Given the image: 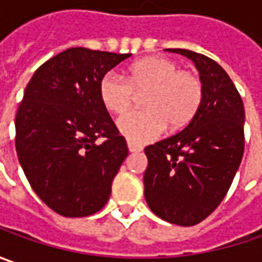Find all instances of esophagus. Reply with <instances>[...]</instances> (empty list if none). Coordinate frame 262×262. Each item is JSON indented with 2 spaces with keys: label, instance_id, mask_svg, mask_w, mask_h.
<instances>
[{
  "label": "esophagus",
  "instance_id": "34e87169",
  "mask_svg": "<svg viewBox=\"0 0 262 262\" xmlns=\"http://www.w3.org/2000/svg\"><path fill=\"white\" fill-rule=\"evenodd\" d=\"M128 150H129L131 153H138V151L143 150V147L138 146V144H134V143H128Z\"/></svg>",
  "mask_w": 262,
  "mask_h": 262
}]
</instances>
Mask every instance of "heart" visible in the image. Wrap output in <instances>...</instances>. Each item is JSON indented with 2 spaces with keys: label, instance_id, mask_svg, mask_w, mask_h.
<instances>
[{
  "label": "heart",
  "instance_id": "heart-1",
  "mask_svg": "<svg viewBox=\"0 0 262 262\" xmlns=\"http://www.w3.org/2000/svg\"><path fill=\"white\" fill-rule=\"evenodd\" d=\"M179 68L166 56H148L128 67L125 78L112 71L100 78V102L115 115L133 106L136 93H146V109L129 112L118 121L126 140L143 144L157 138L166 125L179 129L195 118L204 99V83L195 71Z\"/></svg>",
  "mask_w": 262,
  "mask_h": 262
}]
</instances>
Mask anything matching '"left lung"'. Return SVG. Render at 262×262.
Returning a JSON list of instances; mask_svg holds the SVG:
<instances>
[{
    "instance_id": "obj_1",
    "label": "left lung",
    "mask_w": 262,
    "mask_h": 262,
    "mask_svg": "<svg viewBox=\"0 0 262 262\" xmlns=\"http://www.w3.org/2000/svg\"><path fill=\"white\" fill-rule=\"evenodd\" d=\"M166 51L195 64L204 99L182 131L144 148V196L160 219L194 226L220 206L236 175L245 147V109L233 81L216 61L188 49Z\"/></svg>"
}]
</instances>
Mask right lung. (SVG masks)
<instances>
[{
    "label": "right lung",
    "mask_w": 262,
    "mask_h": 262,
    "mask_svg": "<svg viewBox=\"0 0 262 262\" xmlns=\"http://www.w3.org/2000/svg\"><path fill=\"white\" fill-rule=\"evenodd\" d=\"M131 54L70 48L35 71L15 115V151L37 196L64 217L105 206L128 156L99 81Z\"/></svg>",
    "instance_id": "right-lung-1"
}]
</instances>
